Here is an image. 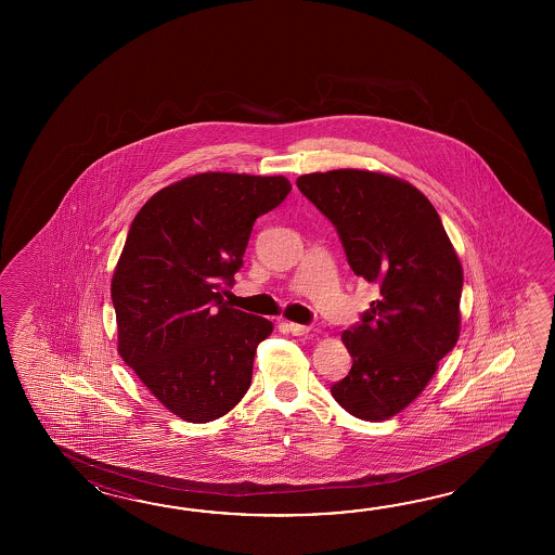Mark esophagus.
Listing matches in <instances>:
<instances>
[{
  "label": "esophagus",
  "instance_id": "1",
  "mask_svg": "<svg viewBox=\"0 0 555 555\" xmlns=\"http://www.w3.org/2000/svg\"><path fill=\"white\" fill-rule=\"evenodd\" d=\"M287 330L292 335H297V337H304V335H309V331L311 327L309 325H299V323H287Z\"/></svg>",
  "mask_w": 555,
  "mask_h": 555
}]
</instances>
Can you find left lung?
Instances as JSON below:
<instances>
[{
	"mask_svg": "<svg viewBox=\"0 0 555 555\" xmlns=\"http://www.w3.org/2000/svg\"><path fill=\"white\" fill-rule=\"evenodd\" d=\"M297 189L341 240L357 275L378 287L361 321L343 331L353 365L331 387L363 421H385L423 392L461 333L462 266L435 206L399 178L330 170Z\"/></svg>",
	"mask_w": 555,
	"mask_h": 555,
	"instance_id": "8db88e82",
	"label": "left lung"
}]
</instances>
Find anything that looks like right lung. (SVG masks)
Returning a JSON list of instances; mask_svg holds the SVG:
<instances>
[{
    "label": "right lung",
    "instance_id": "right-lung-1",
    "mask_svg": "<svg viewBox=\"0 0 555 555\" xmlns=\"http://www.w3.org/2000/svg\"><path fill=\"white\" fill-rule=\"evenodd\" d=\"M289 190L283 177L204 172L156 192L130 224L111 283L118 353L189 423L224 416L249 389L272 321L228 307L220 289Z\"/></svg>",
    "mask_w": 555,
    "mask_h": 555
}]
</instances>
